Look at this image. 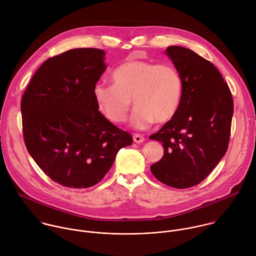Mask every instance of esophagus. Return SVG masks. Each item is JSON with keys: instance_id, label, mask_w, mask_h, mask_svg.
<instances>
[{"instance_id": "34e87169", "label": "esophagus", "mask_w": 256, "mask_h": 256, "mask_svg": "<svg viewBox=\"0 0 256 256\" xmlns=\"http://www.w3.org/2000/svg\"><path fill=\"white\" fill-rule=\"evenodd\" d=\"M144 138L142 134H134V142L142 144V142H144Z\"/></svg>"}]
</instances>
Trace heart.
I'll use <instances>...</instances> for the list:
<instances>
[{
  "label": "heart",
  "mask_w": 256,
  "mask_h": 256,
  "mask_svg": "<svg viewBox=\"0 0 256 256\" xmlns=\"http://www.w3.org/2000/svg\"><path fill=\"white\" fill-rule=\"evenodd\" d=\"M114 84L98 82L94 96L106 116L116 124L126 120L132 106V126L138 130L148 128L154 122H168L178 112L182 96V78L170 64L128 58L112 74Z\"/></svg>",
  "instance_id": "heart-1"
}]
</instances>
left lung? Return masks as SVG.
<instances>
[{"instance_id":"8db88e82","label":"left lung","mask_w":256,"mask_h":256,"mask_svg":"<svg viewBox=\"0 0 256 256\" xmlns=\"http://www.w3.org/2000/svg\"><path fill=\"white\" fill-rule=\"evenodd\" d=\"M182 78L178 112L156 134L162 144V160L152 174L174 188L202 182L224 156L230 136L234 100L220 70L194 50L172 46L166 50Z\"/></svg>"}]
</instances>
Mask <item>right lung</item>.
<instances>
[{
  "label": "right lung",
  "mask_w": 256,
  "mask_h": 256,
  "mask_svg": "<svg viewBox=\"0 0 256 256\" xmlns=\"http://www.w3.org/2000/svg\"><path fill=\"white\" fill-rule=\"evenodd\" d=\"M104 50L72 48L46 60L24 92L28 152L54 182L70 188L98 184L118 152L132 144L100 112L94 88L106 68Z\"/></svg>",
  "instance_id": "add662e5"
}]
</instances>
